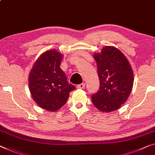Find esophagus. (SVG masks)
I'll return each instance as SVG.
<instances>
[{"instance_id": "esophagus-1", "label": "esophagus", "mask_w": 155, "mask_h": 155, "mask_svg": "<svg viewBox=\"0 0 155 155\" xmlns=\"http://www.w3.org/2000/svg\"><path fill=\"white\" fill-rule=\"evenodd\" d=\"M84 87H85L84 83H81V84L77 85L78 89H83V88H84Z\"/></svg>"}]
</instances>
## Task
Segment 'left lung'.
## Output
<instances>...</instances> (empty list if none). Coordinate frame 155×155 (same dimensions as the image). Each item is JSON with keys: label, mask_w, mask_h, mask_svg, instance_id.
Segmentation results:
<instances>
[{"label": "left lung", "mask_w": 155, "mask_h": 155, "mask_svg": "<svg viewBox=\"0 0 155 155\" xmlns=\"http://www.w3.org/2000/svg\"><path fill=\"white\" fill-rule=\"evenodd\" d=\"M99 89L91 100L102 112L119 109L127 100L134 84V73L126 57L114 47L106 46L101 53H96Z\"/></svg>", "instance_id": "1"}]
</instances>
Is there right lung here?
Segmentation results:
<instances>
[{
  "label": "right lung",
  "mask_w": 155,
  "mask_h": 155,
  "mask_svg": "<svg viewBox=\"0 0 155 155\" xmlns=\"http://www.w3.org/2000/svg\"><path fill=\"white\" fill-rule=\"evenodd\" d=\"M62 59V54L57 50L47 51L37 59L29 74V89L33 100L49 111L61 107L68 100L69 93L75 89L60 68Z\"/></svg>",
  "instance_id": "obj_1"
}]
</instances>
